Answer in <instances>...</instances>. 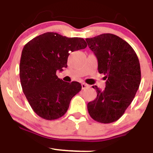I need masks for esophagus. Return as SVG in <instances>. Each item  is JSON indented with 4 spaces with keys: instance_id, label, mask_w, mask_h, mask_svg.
I'll use <instances>...</instances> for the list:
<instances>
[{
    "instance_id": "obj_1",
    "label": "esophagus",
    "mask_w": 153,
    "mask_h": 153,
    "mask_svg": "<svg viewBox=\"0 0 153 153\" xmlns=\"http://www.w3.org/2000/svg\"><path fill=\"white\" fill-rule=\"evenodd\" d=\"M88 87H89V85H88V84H85V83L82 84V89H87V88H88Z\"/></svg>"
}]
</instances>
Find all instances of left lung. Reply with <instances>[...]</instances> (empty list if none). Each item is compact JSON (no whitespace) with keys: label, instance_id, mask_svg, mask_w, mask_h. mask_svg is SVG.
Here are the masks:
<instances>
[{"label":"left lung","instance_id":"1","mask_svg":"<svg viewBox=\"0 0 153 153\" xmlns=\"http://www.w3.org/2000/svg\"><path fill=\"white\" fill-rule=\"evenodd\" d=\"M98 61V71L105 75V89L97 86V97L88 103L95 121L111 123L123 115L135 96L141 81L139 59L128 43L117 36L103 33L86 39Z\"/></svg>","mask_w":153,"mask_h":153}]
</instances>
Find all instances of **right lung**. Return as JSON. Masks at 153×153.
<instances>
[{
	"label": "right lung",
	"mask_w": 153,
	"mask_h": 153,
	"mask_svg": "<svg viewBox=\"0 0 153 153\" xmlns=\"http://www.w3.org/2000/svg\"><path fill=\"white\" fill-rule=\"evenodd\" d=\"M82 38H68L53 32L35 37L25 45L19 72L21 87L34 112L43 119L53 120L66 112L82 85L64 82L56 75L67 66L70 52L84 49Z\"/></svg>",
	"instance_id": "add662e5"
}]
</instances>
